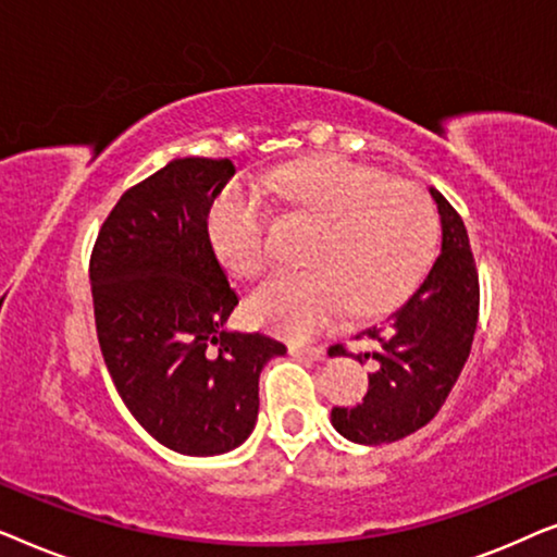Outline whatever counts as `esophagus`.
<instances>
[{"label": "esophagus", "instance_id": "1", "mask_svg": "<svg viewBox=\"0 0 557 557\" xmlns=\"http://www.w3.org/2000/svg\"><path fill=\"white\" fill-rule=\"evenodd\" d=\"M288 352H292L294 357H304V360H324V347H307V345H292L288 347Z\"/></svg>", "mask_w": 557, "mask_h": 557}]
</instances>
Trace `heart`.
<instances>
[{
	"mask_svg": "<svg viewBox=\"0 0 557 557\" xmlns=\"http://www.w3.org/2000/svg\"><path fill=\"white\" fill-rule=\"evenodd\" d=\"M292 212L317 220L307 271H281L250 294L263 330L309 337L349 309L375 314L423 276L436 246V210L423 189L342 157H317L263 180ZM212 250L227 273L256 278L271 261V212L258 189L227 185L208 215Z\"/></svg>",
	"mask_w": 557,
	"mask_h": 557,
	"instance_id": "1",
	"label": "heart"
}]
</instances>
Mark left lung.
<instances>
[{"label":"left lung","instance_id":"left-lung-1","mask_svg":"<svg viewBox=\"0 0 557 557\" xmlns=\"http://www.w3.org/2000/svg\"><path fill=\"white\" fill-rule=\"evenodd\" d=\"M441 218V253L423 284L383 322L357 337L375 342L370 387L360 406L332 408V425L364 446L393 444L423 429L444 406L471 352L479 317V276L469 235L444 195L429 189ZM334 355H347L334 347Z\"/></svg>","mask_w":557,"mask_h":557}]
</instances>
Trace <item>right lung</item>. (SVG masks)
<instances>
[{"instance_id": "add662e5", "label": "right lung", "mask_w": 557, "mask_h": 557, "mask_svg": "<svg viewBox=\"0 0 557 557\" xmlns=\"http://www.w3.org/2000/svg\"><path fill=\"white\" fill-rule=\"evenodd\" d=\"M231 159L185 157L121 195L90 256L96 332L113 385L159 444L185 456L238 448L256 429L258 377L284 355L227 330L238 296L208 235Z\"/></svg>"}]
</instances>
